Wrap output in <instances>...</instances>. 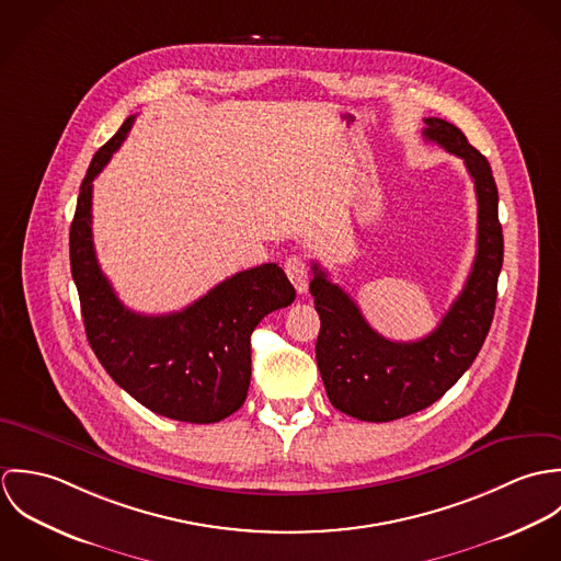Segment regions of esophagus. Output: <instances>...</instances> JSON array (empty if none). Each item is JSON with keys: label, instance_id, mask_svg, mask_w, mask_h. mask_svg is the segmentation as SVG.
Masks as SVG:
<instances>
[{"label": "esophagus", "instance_id": "esophagus-1", "mask_svg": "<svg viewBox=\"0 0 561 561\" xmlns=\"http://www.w3.org/2000/svg\"><path fill=\"white\" fill-rule=\"evenodd\" d=\"M285 274L294 283L298 294H307V289H309V263L302 256H289L285 261Z\"/></svg>", "mask_w": 561, "mask_h": 561}]
</instances>
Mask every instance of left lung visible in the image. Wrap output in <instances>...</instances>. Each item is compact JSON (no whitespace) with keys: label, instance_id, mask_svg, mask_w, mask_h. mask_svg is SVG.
I'll return each instance as SVG.
<instances>
[{"label":"left lung","instance_id":"8db88e82","mask_svg":"<svg viewBox=\"0 0 561 561\" xmlns=\"http://www.w3.org/2000/svg\"><path fill=\"white\" fill-rule=\"evenodd\" d=\"M423 138L465 160L480 207L473 270L436 330L408 343L385 339L313 263L311 296L321 320L316 345L321 380L330 403L360 421H396L440 400L473 365L494 316L503 231L490 163L456 125L443 118H425Z\"/></svg>","mask_w":561,"mask_h":561}]
</instances>
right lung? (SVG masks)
Returning <instances> with one entry per match:
<instances>
[{
    "instance_id": "right-lung-1",
    "label": "right lung",
    "mask_w": 561,
    "mask_h": 561,
    "mask_svg": "<svg viewBox=\"0 0 561 561\" xmlns=\"http://www.w3.org/2000/svg\"><path fill=\"white\" fill-rule=\"evenodd\" d=\"M134 116L90 161L71 222V272L85 336L110 378L156 414L216 423L240 410L250 387V334L289 307L296 289L276 263L243 270L168 316L127 309L99 267L92 243V181L123 145Z\"/></svg>"
}]
</instances>
